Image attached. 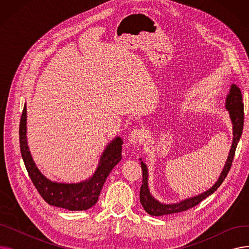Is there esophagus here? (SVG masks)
Here are the masks:
<instances>
[{"instance_id":"1","label":"esophagus","mask_w":249,"mask_h":249,"mask_svg":"<svg viewBox=\"0 0 249 249\" xmlns=\"http://www.w3.org/2000/svg\"><path fill=\"white\" fill-rule=\"evenodd\" d=\"M144 135H145L144 130L134 129L133 131L129 134L128 140H129L130 143H131V144L136 145V144H139V143H141L143 141V139H144Z\"/></svg>"}]
</instances>
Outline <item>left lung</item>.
Instances as JSON below:
<instances>
[{"instance_id": "obj_1", "label": "left lung", "mask_w": 249, "mask_h": 249, "mask_svg": "<svg viewBox=\"0 0 249 249\" xmlns=\"http://www.w3.org/2000/svg\"><path fill=\"white\" fill-rule=\"evenodd\" d=\"M226 109L229 111V115L231 118V121L233 124V142L232 146L229 152V156L227 159L226 164L223 168L220 178H218L216 184L207 192L196 196L194 198L187 199L185 201H181L178 204H172V205H165L162 203H160L156 201L148 190V184H147V167L146 165L141 161V168H142V185L140 188V203L142 207L144 208V210L152 216H162V215H168L186 211L188 209H191L195 206H197L199 203H201L204 199H206L209 196L212 195L220 186L225 178L227 177L232 161L234 160L235 150L237 147V143L241 137L242 130H243V124H244V109H243V103H242V94L240 89L236 85H232L230 89V93L227 96L226 99Z\"/></svg>"}]
</instances>
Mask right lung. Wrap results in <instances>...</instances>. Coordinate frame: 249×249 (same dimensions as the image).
<instances>
[{"instance_id": "obj_1", "label": "right lung", "mask_w": 249, "mask_h": 249, "mask_svg": "<svg viewBox=\"0 0 249 249\" xmlns=\"http://www.w3.org/2000/svg\"><path fill=\"white\" fill-rule=\"evenodd\" d=\"M19 140L21 155L28 175L38 193L46 203L70 211H83L94 206L109 174L122 159V140L114 139L103 152L97 171L90 178L78 184H58L47 179L36 167L26 139V105L24 106L20 126Z\"/></svg>"}]
</instances>
